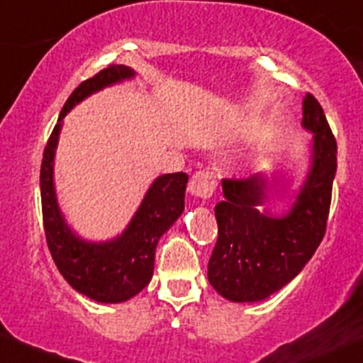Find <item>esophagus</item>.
<instances>
[{
    "label": "esophagus",
    "instance_id": "esophagus-1",
    "mask_svg": "<svg viewBox=\"0 0 363 363\" xmlns=\"http://www.w3.org/2000/svg\"><path fill=\"white\" fill-rule=\"evenodd\" d=\"M188 189L193 196L201 198V200L212 198L215 191V179L212 172L210 170H198V172H194L189 179Z\"/></svg>",
    "mask_w": 363,
    "mask_h": 363
}]
</instances>
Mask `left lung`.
I'll return each mask as SVG.
<instances>
[{
  "mask_svg": "<svg viewBox=\"0 0 363 363\" xmlns=\"http://www.w3.org/2000/svg\"><path fill=\"white\" fill-rule=\"evenodd\" d=\"M303 125L315 134L313 163L288 215L260 213L269 191L262 174L222 181L225 198L215 205L218 238L208 281L227 300L258 301L279 291L301 272L324 238L337 145L320 103L310 93L303 99Z\"/></svg>",
  "mask_w": 363,
  "mask_h": 363,
  "instance_id": "obj_1",
  "label": "left lung"
}]
</instances>
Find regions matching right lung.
<instances>
[{
	"mask_svg": "<svg viewBox=\"0 0 363 363\" xmlns=\"http://www.w3.org/2000/svg\"><path fill=\"white\" fill-rule=\"evenodd\" d=\"M125 65H108L86 79L74 89L60 111L58 123L51 133L41 163L43 224L48 248L60 274L75 291L99 303H121L138 294L151 281L155 250L160 236L184 210L188 174L160 175L134 215L122 236L108 242H86L70 233L60 213L53 188V155L57 148L62 118L75 103L101 87L133 77Z\"/></svg>",
	"mask_w": 363,
	"mask_h": 363,
	"instance_id": "obj_1",
	"label": "right lung"
}]
</instances>
